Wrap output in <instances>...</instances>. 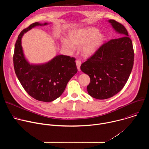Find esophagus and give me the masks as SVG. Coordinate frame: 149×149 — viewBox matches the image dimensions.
<instances>
[{
	"instance_id": "1",
	"label": "esophagus",
	"mask_w": 149,
	"mask_h": 149,
	"mask_svg": "<svg viewBox=\"0 0 149 149\" xmlns=\"http://www.w3.org/2000/svg\"><path fill=\"white\" fill-rule=\"evenodd\" d=\"M75 62H76V65H77L78 71H80V67H81V62L79 60H77Z\"/></svg>"
}]
</instances>
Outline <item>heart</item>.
Listing matches in <instances>:
<instances>
[{
	"label": "heart",
	"mask_w": 149,
	"mask_h": 149,
	"mask_svg": "<svg viewBox=\"0 0 149 149\" xmlns=\"http://www.w3.org/2000/svg\"><path fill=\"white\" fill-rule=\"evenodd\" d=\"M70 40L61 38V42L62 47L71 52H74L77 47L82 46L81 52L85 56H91L99 49L104 36L98 33V30L94 27H87L73 31L70 33Z\"/></svg>",
	"instance_id": "heart-1"
}]
</instances>
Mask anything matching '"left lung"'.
<instances>
[{"instance_id": "obj_1", "label": "left lung", "mask_w": 149, "mask_h": 149, "mask_svg": "<svg viewBox=\"0 0 149 149\" xmlns=\"http://www.w3.org/2000/svg\"><path fill=\"white\" fill-rule=\"evenodd\" d=\"M108 22L119 34L118 38L102 45L81 65V70L90 78L88 93L98 100L109 98L122 90L134 63L133 44L127 29L114 20L110 19Z\"/></svg>"}]
</instances>
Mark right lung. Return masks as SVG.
<instances>
[{
  "instance_id": "1",
  "label": "right lung",
  "mask_w": 149,
  "mask_h": 149,
  "mask_svg": "<svg viewBox=\"0 0 149 149\" xmlns=\"http://www.w3.org/2000/svg\"><path fill=\"white\" fill-rule=\"evenodd\" d=\"M49 24L35 22L24 29L18 36L13 55L15 74L21 85L29 95L44 102H51L59 97L78 71L75 59L69 56L58 55L41 63H31L25 57L22 46L24 35L33 28Z\"/></svg>"
}]
</instances>
